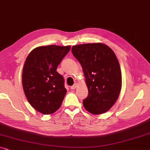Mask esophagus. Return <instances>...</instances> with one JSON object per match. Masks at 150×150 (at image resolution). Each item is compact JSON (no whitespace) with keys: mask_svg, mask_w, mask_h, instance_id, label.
I'll return each mask as SVG.
<instances>
[{"mask_svg":"<svg viewBox=\"0 0 150 150\" xmlns=\"http://www.w3.org/2000/svg\"><path fill=\"white\" fill-rule=\"evenodd\" d=\"M77 86H78V83H75L74 85L71 86V89H75L77 87Z\"/></svg>","mask_w":150,"mask_h":150,"instance_id":"esophagus-1","label":"esophagus"}]
</instances>
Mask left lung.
<instances>
[{
	"mask_svg": "<svg viewBox=\"0 0 150 150\" xmlns=\"http://www.w3.org/2000/svg\"><path fill=\"white\" fill-rule=\"evenodd\" d=\"M71 52L81 63L89 92L84 107L93 115L107 112L117 100L122 85L113 50L102 43H91L73 46Z\"/></svg>",
	"mask_w": 150,
	"mask_h": 150,
	"instance_id": "8db88e82",
	"label": "left lung"
}]
</instances>
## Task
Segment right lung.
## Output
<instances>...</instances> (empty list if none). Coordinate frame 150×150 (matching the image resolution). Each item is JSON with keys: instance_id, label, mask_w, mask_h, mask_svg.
<instances>
[{"instance_id": "add662e5", "label": "right lung", "mask_w": 150, "mask_h": 150, "mask_svg": "<svg viewBox=\"0 0 150 150\" xmlns=\"http://www.w3.org/2000/svg\"><path fill=\"white\" fill-rule=\"evenodd\" d=\"M70 48L39 46L26 57L22 70V87L28 102L41 113L52 114L61 107L67 90L63 76L56 70Z\"/></svg>"}]
</instances>
